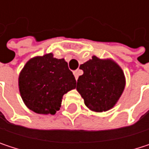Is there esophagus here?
Segmentation results:
<instances>
[{"mask_svg": "<svg viewBox=\"0 0 149 149\" xmlns=\"http://www.w3.org/2000/svg\"><path fill=\"white\" fill-rule=\"evenodd\" d=\"M79 73H80L79 70H77V71H74V72H73V74H74V77H75V78H76V80H77L78 76H79Z\"/></svg>", "mask_w": 149, "mask_h": 149, "instance_id": "obj_1", "label": "esophagus"}]
</instances>
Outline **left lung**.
<instances>
[{
  "label": "left lung",
  "mask_w": 149,
  "mask_h": 149,
  "mask_svg": "<svg viewBox=\"0 0 149 149\" xmlns=\"http://www.w3.org/2000/svg\"><path fill=\"white\" fill-rule=\"evenodd\" d=\"M79 68L84 74L77 79V91L87 108L95 112H105L112 109L126 85L124 72L120 65L112 58L92 56Z\"/></svg>",
  "instance_id": "1"
}]
</instances>
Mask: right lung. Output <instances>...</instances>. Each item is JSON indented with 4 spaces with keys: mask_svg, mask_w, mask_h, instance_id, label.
Returning a JSON list of instances; mask_svg holds the SVG:
<instances>
[{
    "mask_svg": "<svg viewBox=\"0 0 149 149\" xmlns=\"http://www.w3.org/2000/svg\"><path fill=\"white\" fill-rule=\"evenodd\" d=\"M18 84L25 105L42 115H54L63 96L76 88L67 62L54 58L52 52L30 58L19 72Z\"/></svg>",
    "mask_w": 149,
    "mask_h": 149,
    "instance_id": "add662e5",
    "label": "right lung"
}]
</instances>
